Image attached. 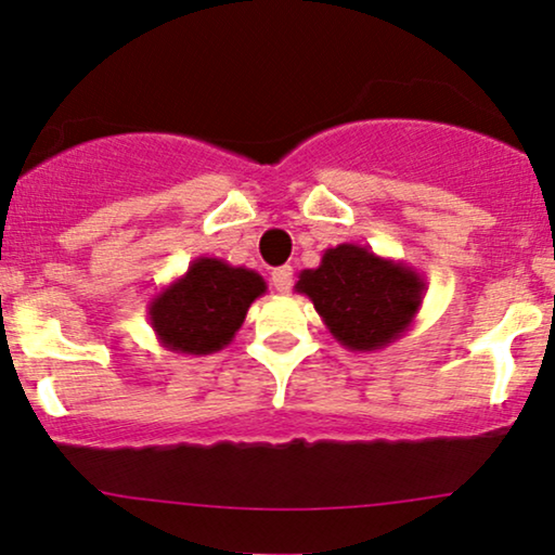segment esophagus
<instances>
[{
	"mask_svg": "<svg viewBox=\"0 0 555 555\" xmlns=\"http://www.w3.org/2000/svg\"><path fill=\"white\" fill-rule=\"evenodd\" d=\"M271 284L279 294H286L292 289V266H279L271 271Z\"/></svg>",
	"mask_w": 555,
	"mask_h": 555,
	"instance_id": "obj_1",
	"label": "esophagus"
}]
</instances>
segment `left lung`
<instances>
[{"label": "left lung", "instance_id": "obj_1", "mask_svg": "<svg viewBox=\"0 0 555 555\" xmlns=\"http://www.w3.org/2000/svg\"><path fill=\"white\" fill-rule=\"evenodd\" d=\"M294 289L310 297L335 340L348 350H382L402 338L425 297V279L366 245L340 243L322 254L318 269L299 271Z\"/></svg>", "mask_w": 555, "mask_h": 555}]
</instances>
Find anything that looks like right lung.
Listing matches in <instances>:
<instances>
[{"label": "right lung", "mask_w": 555, "mask_h": 555, "mask_svg": "<svg viewBox=\"0 0 555 555\" xmlns=\"http://www.w3.org/2000/svg\"><path fill=\"white\" fill-rule=\"evenodd\" d=\"M261 294V273L199 256L151 299L149 322L160 346L173 353L209 356L233 343Z\"/></svg>", "instance_id": "obj_1"}]
</instances>
